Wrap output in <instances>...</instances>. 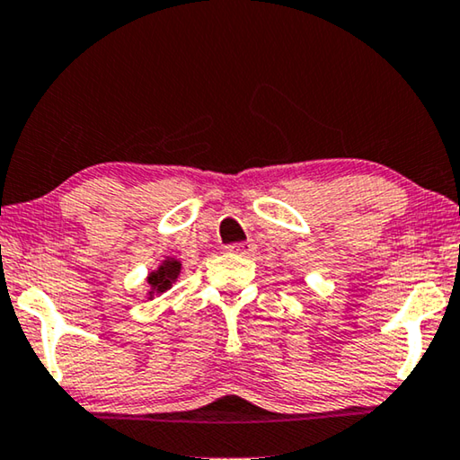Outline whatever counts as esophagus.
I'll list each match as a JSON object with an SVG mask.
<instances>
[{"mask_svg": "<svg viewBox=\"0 0 460 460\" xmlns=\"http://www.w3.org/2000/svg\"><path fill=\"white\" fill-rule=\"evenodd\" d=\"M257 249L254 246V243H251V240H246V243H236V244H230L228 251L234 252V254H243V257H249V254Z\"/></svg>", "mask_w": 460, "mask_h": 460, "instance_id": "34e87169", "label": "esophagus"}]
</instances>
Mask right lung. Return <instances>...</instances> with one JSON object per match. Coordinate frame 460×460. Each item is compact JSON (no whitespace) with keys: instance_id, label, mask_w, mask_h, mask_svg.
<instances>
[{"instance_id":"add662e5","label":"right lung","mask_w":460,"mask_h":460,"mask_svg":"<svg viewBox=\"0 0 460 460\" xmlns=\"http://www.w3.org/2000/svg\"><path fill=\"white\" fill-rule=\"evenodd\" d=\"M181 275V261L174 257H166L158 265V270L147 273V300H154L156 296L168 292Z\"/></svg>"}]
</instances>
